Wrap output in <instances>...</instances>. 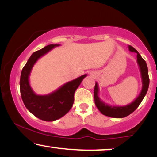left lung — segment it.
<instances>
[{
	"mask_svg": "<svg viewBox=\"0 0 157 157\" xmlns=\"http://www.w3.org/2000/svg\"><path fill=\"white\" fill-rule=\"evenodd\" d=\"M129 51L131 52H136L137 54L136 58H137V63L139 67H140V74H141L142 87L141 92H140L139 96L136 97L131 103L128 104V105L124 106H114L110 105L109 104L105 103L103 102L99 97V87L97 82L95 84L94 91V102L97 108L99 111L101 112L103 115L110 117L113 118H123L125 117L128 116L131 113L137 109V107L141 103L143 100L144 97L146 94L147 89L149 86V77H148V70H147V66L146 62L143 60L141 55L139 54V52L133 48L131 46H128Z\"/></svg>",
	"mask_w": 157,
	"mask_h": 157,
	"instance_id": "left-lung-1",
	"label": "left lung"
}]
</instances>
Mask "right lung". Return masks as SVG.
Returning a JSON list of instances; mask_svg holds the SVG:
<instances>
[{"label": "right lung", "mask_w": 157, "mask_h": 157, "mask_svg": "<svg viewBox=\"0 0 157 157\" xmlns=\"http://www.w3.org/2000/svg\"><path fill=\"white\" fill-rule=\"evenodd\" d=\"M59 46L50 44L34 52L23 68L20 80L21 94L26 108L36 117L47 122L58 120L69 111L75 100V91L87 76L83 75L69 81L48 94L37 95L34 92L29 83L30 73L34 65L41 57Z\"/></svg>", "instance_id": "obj_1"}]
</instances>
